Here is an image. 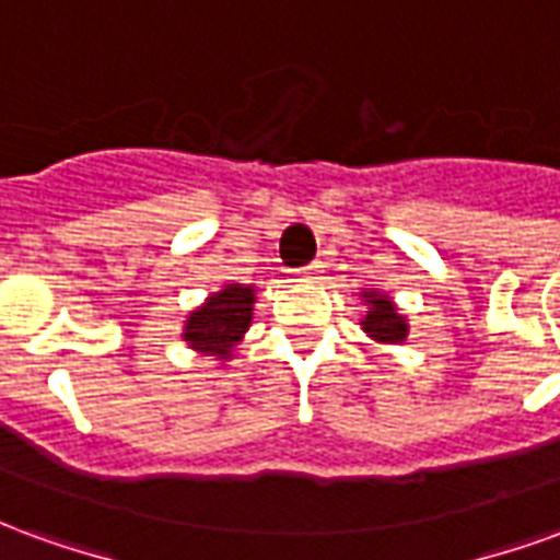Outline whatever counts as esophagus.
I'll return each instance as SVG.
<instances>
[{
    "mask_svg": "<svg viewBox=\"0 0 560 560\" xmlns=\"http://www.w3.org/2000/svg\"><path fill=\"white\" fill-rule=\"evenodd\" d=\"M320 272H324V264H320V260H312V264L300 269L296 276H300V279H305V281H315V279H320Z\"/></svg>",
    "mask_w": 560,
    "mask_h": 560,
    "instance_id": "obj_1",
    "label": "esophagus"
}]
</instances>
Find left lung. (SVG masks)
<instances>
[{"instance_id": "1", "label": "left lung", "mask_w": 560, "mask_h": 560, "mask_svg": "<svg viewBox=\"0 0 560 560\" xmlns=\"http://www.w3.org/2000/svg\"><path fill=\"white\" fill-rule=\"evenodd\" d=\"M372 312L365 315L363 329L365 332H372L377 341H401L405 339V332H408V324L396 315V305L389 303L387 296H377L372 293Z\"/></svg>"}]
</instances>
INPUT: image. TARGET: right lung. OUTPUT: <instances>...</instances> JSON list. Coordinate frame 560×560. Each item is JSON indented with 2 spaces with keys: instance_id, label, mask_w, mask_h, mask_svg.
Instances as JSON below:
<instances>
[{
  "instance_id": "right-lung-1",
  "label": "right lung",
  "mask_w": 560,
  "mask_h": 560,
  "mask_svg": "<svg viewBox=\"0 0 560 560\" xmlns=\"http://www.w3.org/2000/svg\"><path fill=\"white\" fill-rule=\"evenodd\" d=\"M252 303L255 291L231 284L221 293H212L207 305H200L195 315L185 324V341L197 351L228 357L236 341L243 339V332L252 324Z\"/></svg>"
}]
</instances>
